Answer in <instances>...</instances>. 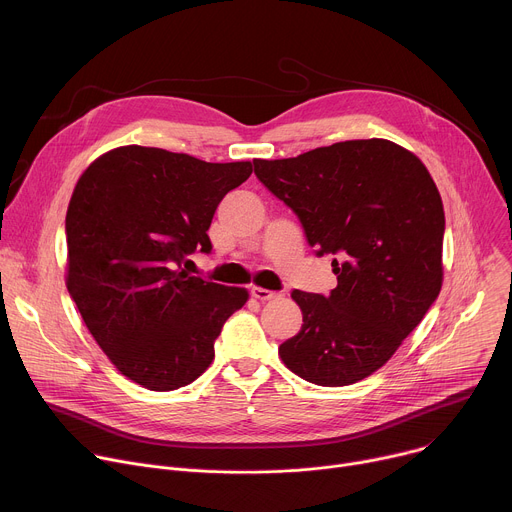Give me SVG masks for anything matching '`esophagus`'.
<instances>
[{
	"label": "esophagus",
	"instance_id": "obj_1",
	"mask_svg": "<svg viewBox=\"0 0 512 512\" xmlns=\"http://www.w3.org/2000/svg\"><path fill=\"white\" fill-rule=\"evenodd\" d=\"M250 294H252L254 298L262 300V302H266V300H278V298L282 296V292H276V290H266V288H260V286H254V288L250 290Z\"/></svg>",
	"mask_w": 512,
	"mask_h": 512
}]
</instances>
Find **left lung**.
<instances>
[{"instance_id": "left-lung-1", "label": "left lung", "mask_w": 512, "mask_h": 512, "mask_svg": "<svg viewBox=\"0 0 512 512\" xmlns=\"http://www.w3.org/2000/svg\"><path fill=\"white\" fill-rule=\"evenodd\" d=\"M260 183L296 214L317 256L333 254L329 296L292 290L300 331L278 349L298 377L351 385L389 361L442 288L444 208L424 163L385 139L254 159Z\"/></svg>"}]
</instances>
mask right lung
I'll list each match as a JSON object with an SVG mask.
<instances>
[{
    "instance_id": "obj_1",
    "label": "right lung",
    "mask_w": 512,
    "mask_h": 512,
    "mask_svg": "<svg viewBox=\"0 0 512 512\" xmlns=\"http://www.w3.org/2000/svg\"><path fill=\"white\" fill-rule=\"evenodd\" d=\"M250 173V161L127 145L78 179L66 214V286L98 347L131 381L171 391L210 367L248 292L191 276L183 264L195 250L212 252L220 201Z\"/></svg>"
}]
</instances>
